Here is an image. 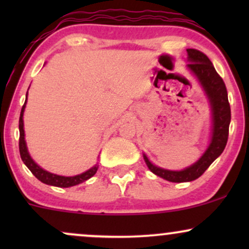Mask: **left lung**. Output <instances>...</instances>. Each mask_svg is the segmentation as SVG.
Returning a JSON list of instances; mask_svg holds the SVG:
<instances>
[{
	"label": "left lung",
	"instance_id": "1",
	"mask_svg": "<svg viewBox=\"0 0 249 249\" xmlns=\"http://www.w3.org/2000/svg\"><path fill=\"white\" fill-rule=\"evenodd\" d=\"M186 68L193 73L200 87L204 90L211 107L212 125H211L210 144L201 157L191 166L184 170L173 171L162 168L152 164L145 153H142L144 160L148 170L171 182H186L198 179L210 165L224 152L228 139V128L231 123V107L228 103L227 90L222 78L214 69L210 58L196 49H187Z\"/></svg>",
	"mask_w": 249,
	"mask_h": 249
}]
</instances>
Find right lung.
<instances>
[{
    "label": "right lung",
    "instance_id": "obj_1",
    "mask_svg": "<svg viewBox=\"0 0 249 249\" xmlns=\"http://www.w3.org/2000/svg\"><path fill=\"white\" fill-rule=\"evenodd\" d=\"M29 90V89H28ZM28 97V92H27ZM25 104H27V98H25L24 105L21 110V116H19V154H21V158L31 173L36 177L37 179L41 180L43 184L51 185V186L56 187H71L75 186V185L82 184V182L87 181L88 179H90L91 177H93L98 170V164H96L95 166L89 168L88 171L83 172L81 174H77L73 177H64V176H58V174L51 173L45 171L44 168H42L39 165H37L35 160L31 158L29 151L27 147V142H25V133H24V123H23V115L25 110Z\"/></svg>",
    "mask_w": 249,
    "mask_h": 249
}]
</instances>
